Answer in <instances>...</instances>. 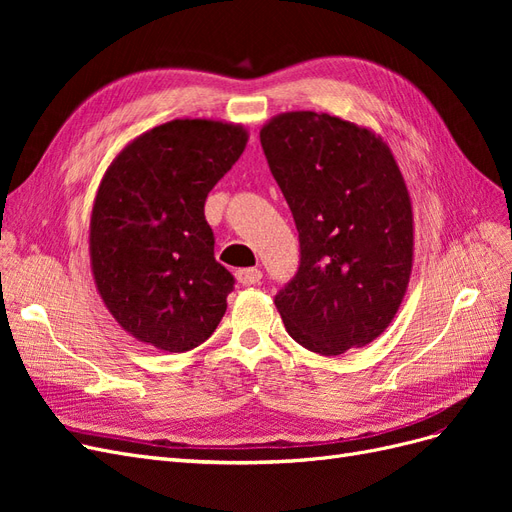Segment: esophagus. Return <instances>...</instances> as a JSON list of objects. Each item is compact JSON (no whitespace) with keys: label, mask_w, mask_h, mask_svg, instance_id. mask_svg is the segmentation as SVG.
<instances>
[{"label":"esophagus","mask_w":512,"mask_h":512,"mask_svg":"<svg viewBox=\"0 0 512 512\" xmlns=\"http://www.w3.org/2000/svg\"><path fill=\"white\" fill-rule=\"evenodd\" d=\"M235 275H237L239 284H243V286H252V284H258L262 280V271L256 269V267H252V269H239Z\"/></svg>","instance_id":"obj_1"}]
</instances>
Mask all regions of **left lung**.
Listing matches in <instances>:
<instances>
[{
	"mask_svg": "<svg viewBox=\"0 0 512 512\" xmlns=\"http://www.w3.org/2000/svg\"><path fill=\"white\" fill-rule=\"evenodd\" d=\"M299 230L301 265L275 297L294 342L322 356L363 348L393 322L414 260L412 200L382 136L290 111L260 130Z\"/></svg>",
	"mask_w": 512,
	"mask_h": 512,
	"instance_id": "left-lung-1",
	"label": "left lung"
}]
</instances>
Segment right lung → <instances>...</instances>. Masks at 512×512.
Returning <instances> with one entry per match:
<instances>
[{
	"instance_id": "add662e5",
	"label": "right lung",
	"mask_w": 512,
	"mask_h": 512,
	"mask_svg": "<svg viewBox=\"0 0 512 512\" xmlns=\"http://www.w3.org/2000/svg\"><path fill=\"white\" fill-rule=\"evenodd\" d=\"M241 123L173 119L123 147L98 185L89 260L119 327L164 352L200 346L235 284L213 256L205 200L247 145Z\"/></svg>"
}]
</instances>
